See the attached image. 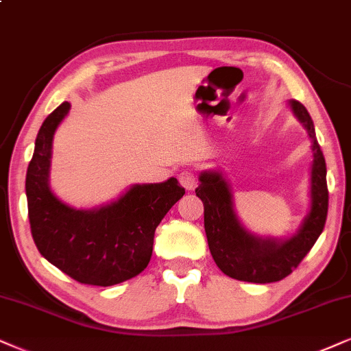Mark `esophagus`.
<instances>
[{
    "mask_svg": "<svg viewBox=\"0 0 351 351\" xmlns=\"http://www.w3.org/2000/svg\"><path fill=\"white\" fill-rule=\"evenodd\" d=\"M178 180H180V183H181V186H183L184 189L191 191V189L196 188L197 178H196V175H194L193 171H181L180 175H178Z\"/></svg>",
    "mask_w": 351,
    "mask_h": 351,
    "instance_id": "34e87169",
    "label": "esophagus"
}]
</instances>
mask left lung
Returning <instances> with one entry per match:
<instances>
[{"instance_id":"8db88e82","label":"left lung","mask_w":351,"mask_h":351,"mask_svg":"<svg viewBox=\"0 0 351 351\" xmlns=\"http://www.w3.org/2000/svg\"><path fill=\"white\" fill-rule=\"evenodd\" d=\"M293 117L303 124L311 141L309 210L298 230L285 238L261 237L247 230L234 210L232 186L220 170L199 175L196 196L204 204V228L210 254L228 277L251 283H272L293 272L321 237L327 219L329 191L324 154L316 139L313 119L303 104L288 101Z\"/></svg>"}]
</instances>
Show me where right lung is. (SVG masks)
Returning a JSON list of instances; mask_svg holds the SVG:
<instances>
[{
  "label": "right lung",
  "mask_w": 351,
  "mask_h": 351,
  "mask_svg": "<svg viewBox=\"0 0 351 351\" xmlns=\"http://www.w3.org/2000/svg\"><path fill=\"white\" fill-rule=\"evenodd\" d=\"M71 110L63 101L40 128L25 176L32 238L48 263L86 285L110 287L147 267L154 234L167 212L183 197L178 180L132 184L114 201L76 208L51 191L53 137Z\"/></svg>",
  "instance_id": "add662e5"
}]
</instances>
